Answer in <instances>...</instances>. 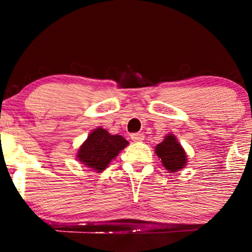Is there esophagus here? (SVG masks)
<instances>
[{
    "label": "esophagus",
    "instance_id": "obj_1",
    "mask_svg": "<svg viewBox=\"0 0 252 252\" xmlns=\"http://www.w3.org/2000/svg\"><path fill=\"white\" fill-rule=\"evenodd\" d=\"M130 139H132L134 142L143 141L144 140V134L143 133H133V134H130Z\"/></svg>",
    "mask_w": 252,
    "mask_h": 252
}]
</instances>
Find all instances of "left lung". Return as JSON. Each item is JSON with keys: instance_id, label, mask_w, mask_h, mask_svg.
<instances>
[{"instance_id": "8db88e82", "label": "left lung", "mask_w": 252, "mask_h": 252, "mask_svg": "<svg viewBox=\"0 0 252 252\" xmlns=\"http://www.w3.org/2000/svg\"><path fill=\"white\" fill-rule=\"evenodd\" d=\"M156 154L161 159V164L170 172L181 170L187 163L185 150L172 134L165 137L163 142L157 144Z\"/></svg>"}]
</instances>
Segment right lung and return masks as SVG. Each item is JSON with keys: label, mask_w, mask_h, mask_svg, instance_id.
<instances>
[{"label": "right lung", "mask_w": 252, "mask_h": 252, "mask_svg": "<svg viewBox=\"0 0 252 252\" xmlns=\"http://www.w3.org/2000/svg\"><path fill=\"white\" fill-rule=\"evenodd\" d=\"M128 144V141L120 135H111L104 128H96L89 134L87 140L79 149L78 159L96 172H102L108 167L113 158L117 157Z\"/></svg>", "instance_id": "1"}]
</instances>
